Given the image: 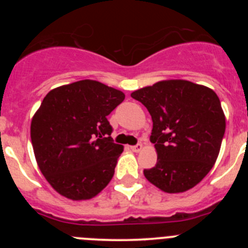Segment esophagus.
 <instances>
[{
  "mask_svg": "<svg viewBox=\"0 0 248 248\" xmlns=\"http://www.w3.org/2000/svg\"><path fill=\"white\" fill-rule=\"evenodd\" d=\"M131 150L133 152H140L142 150V145L138 144V145H134V146H131Z\"/></svg>",
  "mask_w": 248,
  "mask_h": 248,
  "instance_id": "esophagus-1",
  "label": "esophagus"
}]
</instances>
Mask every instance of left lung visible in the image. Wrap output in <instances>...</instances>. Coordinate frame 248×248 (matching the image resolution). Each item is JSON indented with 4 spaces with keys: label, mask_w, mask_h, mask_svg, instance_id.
<instances>
[{
    "label": "left lung",
    "mask_w": 248,
    "mask_h": 248,
    "mask_svg": "<svg viewBox=\"0 0 248 248\" xmlns=\"http://www.w3.org/2000/svg\"><path fill=\"white\" fill-rule=\"evenodd\" d=\"M152 117L157 163L147 181L166 193L193 188L211 170L226 132V116L214 90L188 80L169 79L131 93Z\"/></svg>",
    "instance_id": "left-lung-1"
}]
</instances>
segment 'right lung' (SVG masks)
<instances>
[{"mask_svg": "<svg viewBox=\"0 0 248 248\" xmlns=\"http://www.w3.org/2000/svg\"><path fill=\"white\" fill-rule=\"evenodd\" d=\"M124 93L85 79L52 89L31 121L39 170L50 186L72 201H87L114 176L124 146L114 144L107 116Z\"/></svg>", "mask_w": 248, "mask_h": 248, "instance_id": "right-lung-1", "label": "right lung"}]
</instances>
